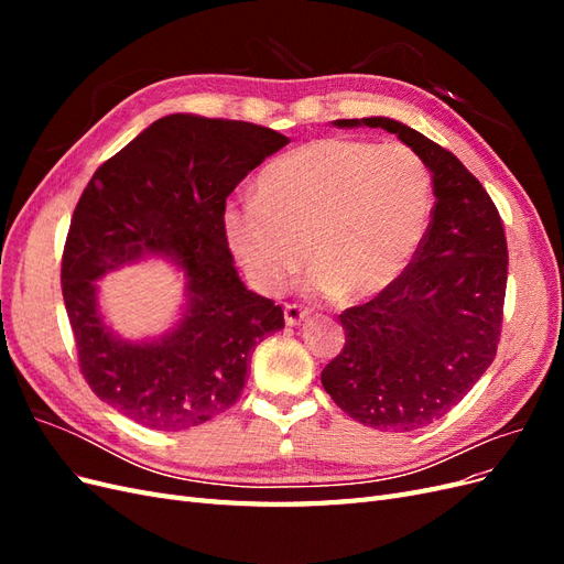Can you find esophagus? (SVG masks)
Listing matches in <instances>:
<instances>
[{
    "instance_id": "34e87169",
    "label": "esophagus",
    "mask_w": 564,
    "mask_h": 564,
    "mask_svg": "<svg viewBox=\"0 0 564 564\" xmlns=\"http://www.w3.org/2000/svg\"><path fill=\"white\" fill-rule=\"evenodd\" d=\"M305 317H308V308H303V305L296 303H286L284 305V322L286 327H296Z\"/></svg>"
}]
</instances>
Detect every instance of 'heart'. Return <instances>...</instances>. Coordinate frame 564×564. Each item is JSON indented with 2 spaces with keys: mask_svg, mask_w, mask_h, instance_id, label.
I'll use <instances>...</instances> for the list:
<instances>
[{
  "mask_svg": "<svg viewBox=\"0 0 564 564\" xmlns=\"http://www.w3.org/2000/svg\"><path fill=\"white\" fill-rule=\"evenodd\" d=\"M431 212L433 178L412 148L317 139L272 160L256 199L228 202L224 230L259 292L278 294L311 253V292L360 303L412 263Z\"/></svg>",
  "mask_w": 564,
  "mask_h": 564,
  "instance_id": "heart-1",
  "label": "heart"
}]
</instances>
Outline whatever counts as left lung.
<instances>
[{
    "label": "left lung",
    "mask_w": 564,
    "mask_h": 564,
    "mask_svg": "<svg viewBox=\"0 0 564 564\" xmlns=\"http://www.w3.org/2000/svg\"><path fill=\"white\" fill-rule=\"evenodd\" d=\"M334 127L395 133L433 178V218L414 261L383 294L338 315L346 346L322 369L324 390L350 419L409 433L445 416L494 362L508 280L503 224L482 183L416 129L390 117Z\"/></svg>",
    "instance_id": "left-lung-1"
}]
</instances>
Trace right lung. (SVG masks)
I'll return each mask as SVG.
<instances>
[{"label":"right lung","instance_id":"obj_1","mask_svg":"<svg viewBox=\"0 0 564 564\" xmlns=\"http://www.w3.org/2000/svg\"><path fill=\"white\" fill-rule=\"evenodd\" d=\"M286 135L237 119L166 115L96 169L67 232L61 284L79 369L96 395L152 431H185L230 409L253 348L284 327L249 292L224 230L226 199ZM148 254L186 278L182 319L158 339L117 337L95 280Z\"/></svg>","mask_w":564,"mask_h":564}]
</instances>
